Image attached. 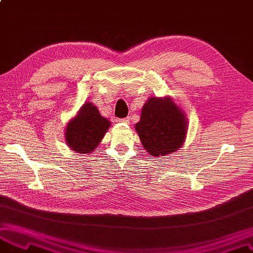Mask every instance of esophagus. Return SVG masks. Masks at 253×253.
<instances>
[{"mask_svg":"<svg viewBox=\"0 0 253 253\" xmlns=\"http://www.w3.org/2000/svg\"><path fill=\"white\" fill-rule=\"evenodd\" d=\"M121 123H125V124H128L129 123V118H124V119H120L119 120Z\"/></svg>","mask_w":253,"mask_h":253,"instance_id":"esophagus-1","label":"esophagus"}]
</instances>
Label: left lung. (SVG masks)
<instances>
[{"mask_svg":"<svg viewBox=\"0 0 253 253\" xmlns=\"http://www.w3.org/2000/svg\"><path fill=\"white\" fill-rule=\"evenodd\" d=\"M187 119L171 97H149L135 124L142 145L153 157H163L181 148L187 133Z\"/></svg>","mask_w":253,"mask_h":253,"instance_id":"8db88e82","label":"left lung"}]
</instances>
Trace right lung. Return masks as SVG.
Segmentation results:
<instances>
[{
    "label": "right lung",
    "mask_w": 253,
    "mask_h": 253,
    "mask_svg": "<svg viewBox=\"0 0 253 253\" xmlns=\"http://www.w3.org/2000/svg\"><path fill=\"white\" fill-rule=\"evenodd\" d=\"M110 126L111 122L100 115L97 107L86 102L68 122L64 132L67 145L78 154H91Z\"/></svg>",
    "instance_id": "add662e5"
}]
</instances>
